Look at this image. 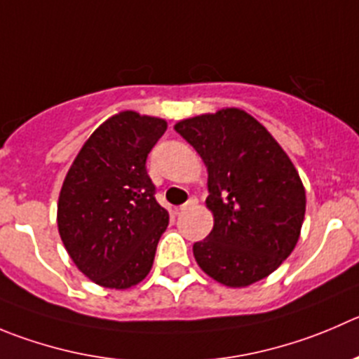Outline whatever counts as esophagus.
Instances as JSON below:
<instances>
[{"label": "esophagus", "instance_id": "1", "mask_svg": "<svg viewBox=\"0 0 359 359\" xmlns=\"http://www.w3.org/2000/svg\"><path fill=\"white\" fill-rule=\"evenodd\" d=\"M197 203H199V201H197V197H190L185 204H182V206H180V211H185V210H189V208H194Z\"/></svg>", "mask_w": 359, "mask_h": 359}]
</instances>
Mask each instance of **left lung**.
Masks as SVG:
<instances>
[{
    "label": "left lung",
    "instance_id": "1",
    "mask_svg": "<svg viewBox=\"0 0 359 359\" xmlns=\"http://www.w3.org/2000/svg\"><path fill=\"white\" fill-rule=\"evenodd\" d=\"M174 130L208 167L210 236L194 243L206 275L247 287L275 271L299 240L306 197L287 153L241 109L183 119Z\"/></svg>",
    "mask_w": 359,
    "mask_h": 359
}]
</instances>
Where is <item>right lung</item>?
Returning a JSON list of instances; mask_svg holds the SVG:
<instances>
[{"label":"right lung","mask_w":359,"mask_h":359,"mask_svg":"<svg viewBox=\"0 0 359 359\" xmlns=\"http://www.w3.org/2000/svg\"><path fill=\"white\" fill-rule=\"evenodd\" d=\"M165 130V119L119 112L90 135L65 177L61 241L102 287L128 289L151 269L169 213L156 203L146 158Z\"/></svg>","instance_id":"right-lung-1"}]
</instances>
